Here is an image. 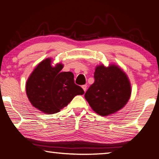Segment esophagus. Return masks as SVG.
I'll return each mask as SVG.
<instances>
[{"mask_svg":"<svg viewBox=\"0 0 159 159\" xmlns=\"http://www.w3.org/2000/svg\"><path fill=\"white\" fill-rule=\"evenodd\" d=\"M82 88L83 89V90H84V92H85L86 90H87V85H82Z\"/></svg>","mask_w":159,"mask_h":159,"instance_id":"esophagus-1","label":"esophagus"}]
</instances>
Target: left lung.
I'll list each match as a JSON object with an SVG mask.
<instances>
[{"mask_svg": "<svg viewBox=\"0 0 159 159\" xmlns=\"http://www.w3.org/2000/svg\"><path fill=\"white\" fill-rule=\"evenodd\" d=\"M95 82L85 94V98L94 111L109 116L121 109L131 95V84L121 68L114 64L97 66Z\"/></svg>", "mask_w": 159, "mask_h": 159, "instance_id": "8db88e82", "label": "left lung"}]
</instances>
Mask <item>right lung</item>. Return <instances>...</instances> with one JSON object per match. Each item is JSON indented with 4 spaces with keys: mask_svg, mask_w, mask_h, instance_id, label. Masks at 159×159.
Returning <instances> with one entry per match:
<instances>
[{
    "mask_svg": "<svg viewBox=\"0 0 159 159\" xmlns=\"http://www.w3.org/2000/svg\"><path fill=\"white\" fill-rule=\"evenodd\" d=\"M64 65H52V58L41 61L26 83V93L32 106L48 114H56L66 107L76 95L84 91L74 83V74L61 72Z\"/></svg>",
    "mask_w": 159,
    "mask_h": 159,
    "instance_id": "obj_1",
    "label": "right lung"
}]
</instances>
